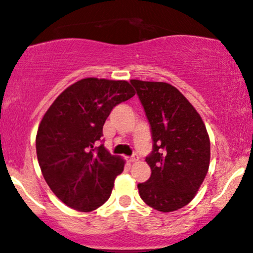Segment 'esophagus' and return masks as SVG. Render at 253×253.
Returning <instances> with one entry per match:
<instances>
[{
	"label": "esophagus",
	"instance_id": "obj_1",
	"mask_svg": "<svg viewBox=\"0 0 253 253\" xmlns=\"http://www.w3.org/2000/svg\"><path fill=\"white\" fill-rule=\"evenodd\" d=\"M127 161H128L129 163H134V162L138 161V157H136V156H132V157H130V158L127 159Z\"/></svg>",
	"mask_w": 253,
	"mask_h": 253
}]
</instances>
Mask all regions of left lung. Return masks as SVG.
<instances>
[{"instance_id":"8db88e82","label":"left lung","mask_w":253,"mask_h":253,"mask_svg":"<svg viewBox=\"0 0 253 253\" xmlns=\"http://www.w3.org/2000/svg\"><path fill=\"white\" fill-rule=\"evenodd\" d=\"M151 126L153 150L146 157L151 177L139 183L143 201L159 211L189 203L208 172L211 141L201 117L169 83L132 80Z\"/></svg>"}]
</instances>
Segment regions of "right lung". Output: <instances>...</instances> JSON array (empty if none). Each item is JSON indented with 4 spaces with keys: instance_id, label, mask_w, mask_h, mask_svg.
Masks as SVG:
<instances>
[{
    "instance_id": "1",
    "label": "right lung",
    "mask_w": 253,
    "mask_h": 253,
    "mask_svg": "<svg viewBox=\"0 0 253 253\" xmlns=\"http://www.w3.org/2000/svg\"><path fill=\"white\" fill-rule=\"evenodd\" d=\"M134 95L127 81L84 78L45 113L36 138L38 162L48 187L66 206L91 211L109 199L125 161L96 144L112 109Z\"/></svg>"
}]
</instances>
